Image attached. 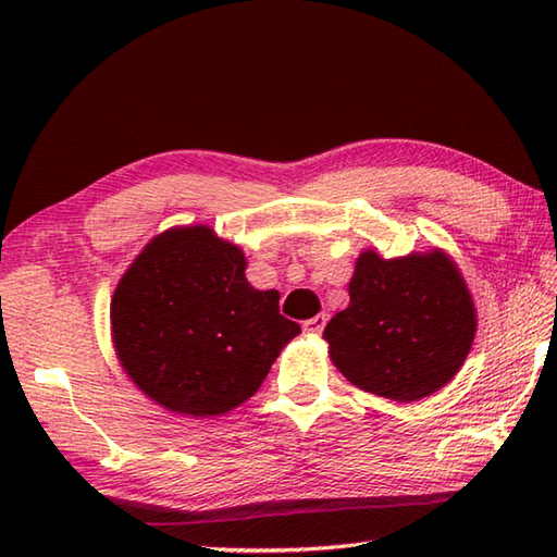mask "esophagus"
Returning <instances> with one entry per match:
<instances>
[{"mask_svg":"<svg viewBox=\"0 0 557 557\" xmlns=\"http://www.w3.org/2000/svg\"><path fill=\"white\" fill-rule=\"evenodd\" d=\"M325 323H327V315H325V313H318V315L311 318V321L304 323V333H306V335H313V337L321 335Z\"/></svg>","mask_w":557,"mask_h":557,"instance_id":"34e87169","label":"esophagus"}]
</instances>
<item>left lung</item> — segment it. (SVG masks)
Here are the masks:
<instances>
[{"label": "left lung", "instance_id": "1", "mask_svg": "<svg viewBox=\"0 0 557 557\" xmlns=\"http://www.w3.org/2000/svg\"><path fill=\"white\" fill-rule=\"evenodd\" d=\"M476 335V306L443 248L383 258L359 253L349 306L325 325L337 371L363 393L417 401L443 389Z\"/></svg>", "mask_w": 557, "mask_h": 557}]
</instances>
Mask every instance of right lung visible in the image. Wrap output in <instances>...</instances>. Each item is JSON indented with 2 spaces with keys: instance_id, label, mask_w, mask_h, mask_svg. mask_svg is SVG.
Masks as SVG:
<instances>
[{
  "instance_id": "1",
  "label": "right lung",
  "mask_w": 557,
  "mask_h": 557,
  "mask_svg": "<svg viewBox=\"0 0 557 557\" xmlns=\"http://www.w3.org/2000/svg\"><path fill=\"white\" fill-rule=\"evenodd\" d=\"M246 256L208 224L152 236L110 304L116 359L162 409L222 417L263 385L280 351L301 333L280 315V292L246 280Z\"/></svg>"
}]
</instances>
